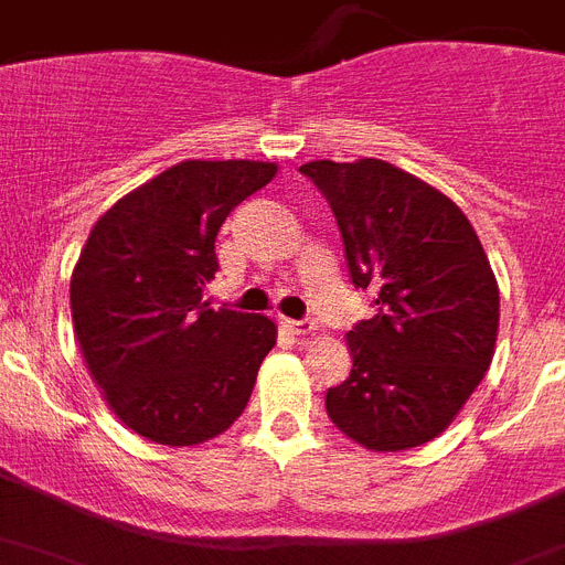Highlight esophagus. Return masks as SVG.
I'll use <instances>...</instances> for the list:
<instances>
[{
	"label": "esophagus",
	"mask_w": 565,
	"mask_h": 565,
	"mask_svg": "<svg viewBox=\"0 0 565 565\" xmlns=\"http://www.w3.org/2000/svg\"><path fill=\"white\" fill-rule=\"evenodd\" d=\"M282 328H288L294 337H306V333L317 331V322L313 319H282Z\"/></svg>",
	"instance_id": "esophagus-1"
}]
</instances>
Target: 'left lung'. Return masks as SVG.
<instances>
[{
    "mask_svg": "<svg viewBox=\"0 0 565 565\" xmlns=\"http://www.w3.org/2000/svg\"><path fill=\"white\" fill-rule=\"evenodd\" d=\"M299 172L331 203L353 286L376 308L348 331L353 367L328 391V416L367 450L422 447L450 427L495 353L501 299L481 239L447 194L393 163Z\"/></svg>",
    "mask_w": 565,
    "mask_h": 565,
    "instance_id": "8db88e82",
    "label": "left lung"
}]
</instances>
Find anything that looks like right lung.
<instances>
[{
  "label": "right lung",
  "instance_id": "obj_1",
  "mask_svg": "<svg viewBox=\"0 0 565 565\" xmlns=\"http://www.w3.org/2000/svg\"><path fill=\"white\" fill-rule=\"evenodd\" d=\"M274 174L277 163L183 161L89 232L70 279L78 348L109 411L149 441L203 444L246 411L277 326L214 311L203 288L223 221Z\"/></svg>",
  "mask_w": 565,
  "mask_h": 565
}]
</instances>
